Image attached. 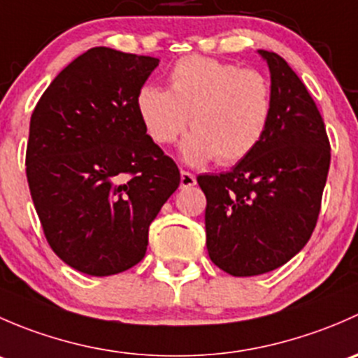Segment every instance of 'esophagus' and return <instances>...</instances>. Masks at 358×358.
Masks as SVG:
<instances>
[{"label": "esophagus", "instance_id": "esophagus-1", "mask_svg": "<svg viewBox=\"0 0 358 358\" xmlns=\"http://www.w3.org/2000/svg\"><path fill=\"white\" fill-rule=\"evenodd\" d=\"M196 185V176L189 171H180V187L182 189H189V187Z\"/></svg>", "mask_w": 358, "mask_h": 358}]
</instances>
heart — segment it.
Segmentation results:
<instances>
[{
	"label": "heart",
	"instance_id": "1",
	"mask_svg": "<svg viewBox=\"0 0 358 358\" xmlns=\"http://www.w3.org/2000/svg\"><path fill=\"white\" fill-rule=\"evenodd\" d=\"M169 90L147 85L136 95V110L150 138L173 143L189 126L180 152L189 164L218 157L241 161L256 149L272 115V86L256 71L211 57L180 59L168 76Z\"/></svg>",
	"mask_w": 358,
	"mask_h": 358
}]
</instances>
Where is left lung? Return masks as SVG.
I'll use <instances>...</instances> for the list:
<instances>
[{"label":"left lung","mask_w":358,"mask_h":358,"mask_svg":"<svg viewBox=\"0 0 358 358\" xmlns=\"http://www.w3.org/2000/svg\"><path fill=\"white\" fill-rule=\"evenodd\" d=\"M272 86V115L262 142L222 175H201L206 246L234 277L272 272L308 243L331 162L322 115L308 90L273 52L258 50Z\"/></svg>","instance_id":"1"}]
</instances>
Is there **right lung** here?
Segmentation results:
<instances>
[{
    "mask_svg": "<svg viewBox=\"0 0 358 358\" xmlns=\"http://www.w3.org/2000/svg\"><path fill=\"white\" fill-rule=\"evenodd\" d=\"M154 57L96 46L72 60L31 115L27 182L48 244L78 272L107 277L145 256L149 227L180 185L136 110Z\"/></svg>",
    "mask_w": 358,
    "mask_h": 358,
    "instance_id": "1",
    "label": "right lung"
}]
</instances>
